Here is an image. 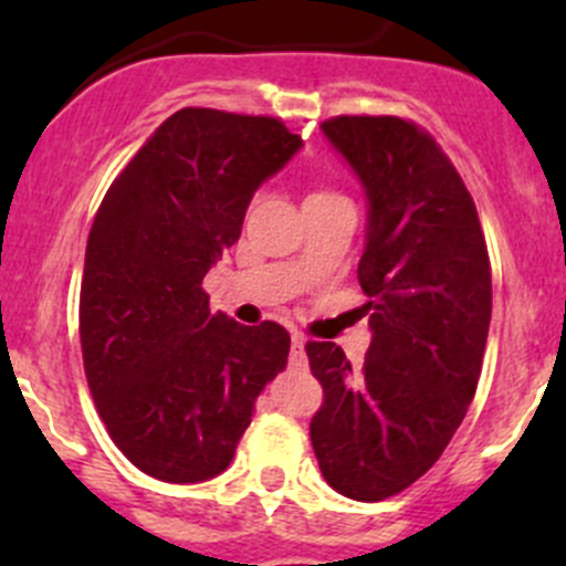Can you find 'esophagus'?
Masks as SVG:
<instances>
[{
  "label": "esophagus",
  "mask_w": 566,
  "mask_h": 566,
  "mask_svg": "<svg viewBox=\"0 0 566 566\" xmlns=\"http://www.w3.org/2000/svg\"><path fill=\"white\" fill-rule=\"evenodd\" d=\"M304 336L295 331L293 334V350H290V367L293 369H306V353H304Z\"/></svg>",
  "instance_id": "34e87169"
}]
</instances>
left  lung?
Returning a JSON list of instances; mask_svg holds the SVG:
<instances>
[{
	"label": "left lung",
	"mask_w": 566,
	"mask_h": 566,
	"mask_svg": "<svg viewBox=\"0 0 566 566\" xmlns=\"http://www.w3.org/2000/svg\"><path fill=\"white\" fill-rule=\"evenodd\" d=\"M325 139L367 197L358 262L373 342L353 369L310 342L323 405L310 424L325 482L384 501L424 476L476 394L493 282L476 205L427 130L399 117H331Z\"/></svg>",
	"instance_id": "1"
}]
</instances>
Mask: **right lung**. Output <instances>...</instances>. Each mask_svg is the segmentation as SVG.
Segmentation results:
<instances>
[{"label": "right lung", "instance_id": "obj_1", "mask_svg": "<svg viewBox=\"0 0 566 566\" xmlns=\"http://www.w3.org/2000/svg\"><path fill=\"white\" fill-rule=\"evenodd\" d=\"M301 147L282 119L180 108L95 213L78 301L84 373L112 441L147 476H219L260 391L287 367V331L213 315L202 279L241 238L256 188Z\"/></svg>", "mask_w": 566, "mask_h": 566}]
</instances>
